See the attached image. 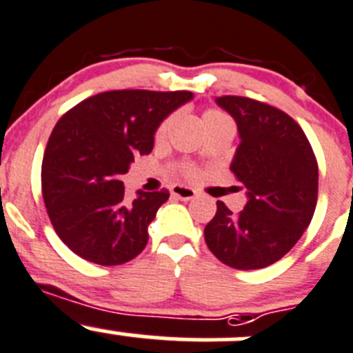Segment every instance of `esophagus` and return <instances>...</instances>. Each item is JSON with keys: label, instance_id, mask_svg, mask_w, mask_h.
Segmentation results:
<instances>
[{"label": "esophagus", "instance_id": "34e87169", "mask_svg": "<svg viewBox=\"0 0 353 353\" xmlns=\"http://www.w3.org/2000/svg\"><path fill=\"white\" fill-rule=\"evenodd\" d=\"M170 193H172L174 196L179 198V200H184V201L193 200V198L196 196V191L190 186H184V184H174V186L170 188Z\"/></svg>", "mask_w": 353, "mask_h": 353}]
</instances>
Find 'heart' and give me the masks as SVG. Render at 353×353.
<instances>
[{"label":"heart","mask_w":353,"mask_h":353,"mask_svg":"<svg viewBox=\"0 0 353 353\" xmlns=\"http://www.w3.org/2000/svg\"><path fill=\"white\" fill-rule=\"evenodd\" d=\"M201 121H203V128H208V125H215V124H224V122H231L224 112L215 110V108L205 110L203 115H201ZM172 122H174L172 115L167 117L165 121L159 125V129H157V138H165L167 132H169L170 128H172Z\"/></svg>","instance_id":"heart-1"}]
</instances>
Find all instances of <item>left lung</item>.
Listing matches in <instances>:
<instances>
[{"label":"left lung","instance_id":"8db88e82","mask_svg":"<svg viewBox=\"0 0 353 353\" xmlns=\"http://www.w3.org/2000/svg\"><path fill=\"white\" fill-rule=\"evenodd\" d=\"M238 125L231 170L246 190L245 208L232 214L217 201L205 243L222 263L262 269L278 262L312 221L317 169L305 132L285 112L243 97L215 98Z\"/></svg>","mask_w":353,"mask_h":353}]
</instances>
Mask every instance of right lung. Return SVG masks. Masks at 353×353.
Instances as JSON below:
<instances>
[{"label": "right lung", "instance_id": "add662e5", "mask_svg": "<svg viewBox=\"0 0 353 353\" xmlns=\"http://www.w3.org/2000/svg\"><path fill=\"white\" fill-rule=\"evenodd\" d=\"M191 100L190 91H107L81 101L57 122L41 184L51 224L75 255L119 265L145 250L150 222L169 191L139 190L125 201L121 177L134 157L152 152L159 125Z\"/></svg>", "mask_w": 353, "mask_h": 353}]
</instances>
